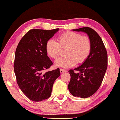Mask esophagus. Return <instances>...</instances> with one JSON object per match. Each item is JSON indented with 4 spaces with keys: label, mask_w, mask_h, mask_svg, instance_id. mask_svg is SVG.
<instances>
[{
    "label": "esophagus",
    "mask_w": 120,
    "mask_h": 120,
    "mask_svg": "<svg viewBox=\"0 0 120 120\" xmlns=\"http://www.w3.org/2000/svg\"><path fill=\"white\" fill-rule=\"evenodd\" d=\"M66 71V70H64V69H60V73L62 74L63 73H64V72Z\"/></svg>",
    "instance_id": "34e87169"
}]
</instances>
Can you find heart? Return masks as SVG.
Wrapping results in <instances>:
<instances>
[{
	"instance_id": "heart-1",
	"label": "heart",
	"mask_w": 120,
	"mask_h": 120,
	"mask_svg": "<svg viewBox=\"0 0 120 120\" xmlns=\"http://www.w3.org/2000/svg\"><path fill=\"white\" fill-rule=\"evenodd\" d=\"M58 42L53 39L47 41L46 51L51 58L57 60L62 53V49H66L67 57L56 62L58 67L68 68L77 64H82L88 58L92 50V42L88 36L79 33L67 31L57 38Z\"/></svg>"
}]
</instances>
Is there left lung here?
<instances>
[{"instance_id": "obj_1", "label": "left lung", "mask_w": 120, "mask_h": 120, "mask_svg": "<svg viewBox=\"0 0 120 120\" xmlns=\"http://www.w3.org/2000/svg\"><path fill=\"white\" fill-rule=\"evenodd\" d=\"M73 30L86 33L92 42L91 52L86 61L68 71L70 93L75 97L86 98L94 94L101 86L108 67L107 51L101 37L94 29L83 27ZM75 71L79 73H76Z\"/></svg>"}]
</instances>
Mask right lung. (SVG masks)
Wrapping results in <instances>:
<instances>
[{
  "mask_svg": "<svg viewBox=\"0 0 120 120\" xmlns=\"http://www.w3.org/2000/svg\"><path fill=\"white\" fill-rule=\"evenodd\" d=\"M58 30L30 29L16 48L14 64L16 81L22 92L33 101L50 97L54 82L60 76V68L43 73L53 64L47 55L46 43Z\"/></svg>",
  "mask_w": 120,
  "mask_h": 120,
  "instance_id": "obj_1",
  "label": "right lung"
}]
</instances>
